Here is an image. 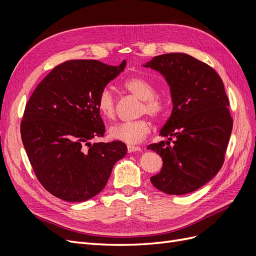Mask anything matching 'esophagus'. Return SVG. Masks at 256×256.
I'll return each mask as SVG.
<instances>
[{"instance_id": "1", "label": "esophagus", "mask_w": 256, "mask_h": 256, "mask_svg": "<svg viewBox=\"0 0 256 256\" xmlns=\"http://www.w3.org/2000/svg\"><path fill=\"white\" fill-rule=\"evenodd\" d=\"M127 150L128 152H140L141 147L140 146H134V145H128L127 146Z\"/></svg>"}]
</instances>
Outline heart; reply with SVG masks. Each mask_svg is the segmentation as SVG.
Masks as SVG:
<instances>
[{
	"instance_id": "1",
	"label": "heart",
	"mask_w": 256,
	"mask_h": 256,
	"mask_svg": "<svg viewBox=\"0 0 256 256\" xmlns=\"http://www.w3.org/2000/svg\"><path fill=\"white\" fill-rule=\"evenodd\" d=\"M124 88L136 98L143 100L141 114L150 115L154 120H160L168 109V99L154 94V84L141 76H132L124 81ZM97 109L106 120H113L116 116V98L110 88H104L97 98ZM150 122L146 118L134 122H120L109 129L113 140L129 145L142 142L150 134Z\"/></svg>"
}]
</instances>
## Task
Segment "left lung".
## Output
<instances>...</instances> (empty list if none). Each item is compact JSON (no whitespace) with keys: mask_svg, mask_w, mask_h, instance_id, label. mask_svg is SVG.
Here are the masks:
<instances>
[{"mask_svg":"<svg viewBox=\"0 0 256 256\" xmlns=\"http://www.w3.org/2000/svg\"><path fill=\"white\" fill-rule=\"evenodd\" d=\"M144 66L164 74L173 102L160 132L168 141L147 146L164 160L150 182L166 194L196 191L220 171L233 129L223 82L212 67L184 53L162 54Z\"/></svg>","mask_w":256,"mask_h":256,"instance_id":"1","label":"left lung"}]
</instances>
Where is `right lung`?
I'll list each match as a JSON object with an SVG mask.
<instances>
[{
    "label": "right lung",
    "mask_w": 256,
    "mask_h": 256,
    "mask_svg": "<svg viewBox=\"0 0 256 256\" xmlns=\"http://www.w3.org/2000/svg\"><path fill=\"white\" fill-rule=\"evenodd\" d=\"M126 66L72 60L54 67L37 85L20 126L37 180L52 196L83 202L102 191L114 164L127 154L122 142L94 143L106 127L97 109L100 90Z\"/></svg>",
    "instance_id": "right-lung-1"
}]
</instances>
